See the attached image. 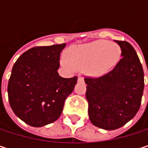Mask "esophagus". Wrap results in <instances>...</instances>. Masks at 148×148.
I'll use <instances>...</instances> for the list:
<instances>
[{"instance_id": "34e87169", "label": "esophagus", "mask_w": 148, "mask_h": 148, "mask_svg": "<svg viewBox=\"0 0 148 148\" xmlns=\"http://www.w3.org/2000/svg\"><path fill=\"white\" fill-rule=\"evenodd\" d=\"M78 82H84L83 77H78Z\"/></svg>"}]
</instances>
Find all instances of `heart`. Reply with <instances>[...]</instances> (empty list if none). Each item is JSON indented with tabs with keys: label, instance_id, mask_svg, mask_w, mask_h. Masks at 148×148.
I'll return each instance as SVG.
<instances>
[{
	"label": "heart",
	"instance_id": "1",
	"mask_svg": "<svg viewBox=\"0 0 148 148\" xmlns=\"http://www.w3.org/2000/svg\"><path fill=\"white\" fill-rule=\"evenodd\" d=\"M121 56V49L116 44L99 40L76 45L67 53L62 64L69 68L85 69L92 76H103L111 71Z\"/></svg>",
	"mask_w": 148,
	"mask_h": 148
}]
</instances>
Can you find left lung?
I'll list each match as a JSON object with an SVG mask.
<instances>
[{
  "instance_id": "8db88e82",
  "label": "left lung",
  "mask_w": 148,
  "mask_h": 148,
  "mask_svg": "<svg viewBox=\"0 0 148 148\" xmlns=\"http://www.w3.org/2000/svg\"><path fill=\"white\" fill-rule=\"evenodd\" d=\"M115 42L123 57L114 69L99 78H85L89 119L105 130L119 129L133 118L144 90L143 69L133 46L125 41Z\"/></svg>"
}]
</instances>
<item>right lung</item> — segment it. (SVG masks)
<instances>
[{
	"label": "right lung",
	"mask_w": 148,
	"mask_h": 148,
	"mask_svg": "<svg viewBox=\"0 0 148 148\" xmlns=\"http://www.w3.org/2000/svg\"><path fill=\"white\" fill-rule=\"evenodd\" d=\"M66 44L34 47L14 63L8 93L14 114L26 124L43 127L56 121L73 92L77 77H61L60 56Z\"/></svg>",
	"instance_id": "right-lung-1"
}]
</instances>
